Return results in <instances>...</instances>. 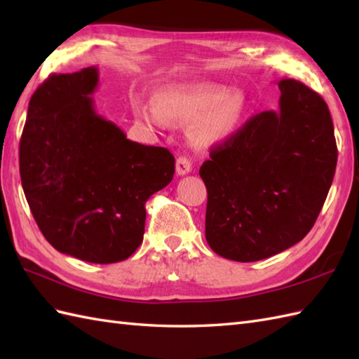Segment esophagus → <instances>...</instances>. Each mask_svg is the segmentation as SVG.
<instances>
[{
    "mask_svg": "<svg viewBox=\"0 0 359 359\" xmlns=\"http://www.w3.org/2000/svg\"><path fill=\"white\" fill-rule=\"evenodd\" d=\"M189 171H191V162H189L188 157H179L175 160V174L185 175Z\"/></svg>",
    "mask_w": 359,
    "mask_h": 359,
    "instance_id": "1",
    "label": "esophagus"
}]
</instances>
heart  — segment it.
I'll return each mask as SVG.
<instances>
[{
	"label": "heart",
	"mask_w": 359,
	"mask_h": 359,
	"mask_svg": "<svg viewBox=\"0 0 359 359\" xmlns=\"http://www.w3.org/2000/svg\"><path fill=\"white\" fill-rule=\"evenodd\" d=\"M157 104L134 103L135 118L148 126L163 128L168 120L187 125L194 121L189 135L201 148L216 147L238 131L247 100L241 90L216 83H179L157 94Z\"/></svg>",
	"instance_id": "1"
}]
</instances>
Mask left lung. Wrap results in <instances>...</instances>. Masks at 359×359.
Segmentation results:
<instances>
[{
  "label": "left lung",
  "mask_w": 359,
  "mask_h": 359,
  "mask_svg": "<svg viewBox=\"0 0 359 359\" xmlns=\"http://www.w3.org/2000/svg\"><path fill=\"white\" fill-rule=\"evenodd\" d=\"M279 111L250 118L201 166L208 191L205 238L236 262H256L306 238L321 212L338 149L327 103L284 79Z\"/></svg>",
  "instance_id": "left-lung-1"
}]
</instances>
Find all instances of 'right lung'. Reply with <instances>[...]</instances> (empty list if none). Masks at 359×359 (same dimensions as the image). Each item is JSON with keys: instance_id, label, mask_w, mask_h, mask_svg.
<instances>
[{"instance_id": "1", "label": "right lung", "mask_w": 359, "mask_h": 359, "mask_svg": "<svg viewBox=\"0 0 359 359\" xmlns=\"http://www.w3.org/2000/svg\"><path fill=\"white\" fill-rule=\"evenodd\" d=\"M98 67L53 74L29 102L20 175L35 222L60 253L125 261L143 241L144 203L174 175V156L95 111Z\"/></svg>"}]
</instances>
